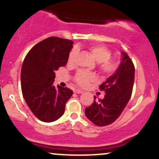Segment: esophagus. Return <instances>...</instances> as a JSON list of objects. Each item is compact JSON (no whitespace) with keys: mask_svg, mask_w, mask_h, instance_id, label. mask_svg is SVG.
I'll use <instances>...</instances> for the list:
<instances>
[{"mask_svg":"<svg viewBox=\"0 0 159 159\" xmlns=\"http://www.w3.org/2000/svg\"><path fill=\"white\" fill-rule=\"evenodd\" d=\"M74 93H77V94H81V93H84V91L81 90H74Z\"/></svg>","mask_w":159,"mask_h":159,"instance_id":"34e87169","label":"esophagus"}]
</instances>
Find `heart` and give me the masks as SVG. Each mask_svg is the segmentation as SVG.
<instances>
[{
  "label": "heart",
  "mask_w": 159,
  "mask_h": 159,
  "mask_svg": "<svg viewBox=\"0 0 159 159\" xmlns=\"http://www.w3.org/2000/svg\"><path fill=\"white\" fill-rule=\"evenodd\" d=\"M88 51L94 60L98 63V69L102 73L110 75L114 73L118 69L119 63L116 60L110 59L111 52L106 47L102 45H92L89 47ZM78 51L76 48L72 49L69 53L68 63L72 64L75 61ZM96 75L93 72H87L84 71H79L75 75V81L81 87H87L91 82L96 81Z\"/></svg>",
  "instance_id": "heart-1"
}]
</instances>
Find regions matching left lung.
Returning <instances> with one entry per match:
<instances>
[{
	"label": "left lung",
	"mask_w": 159,
	"mask_h": 159,
	"mask_svg": "<svg viewBox=\"0 0 159 159\" xmlns=\"http://www.w3.org/2000/svg\"><path fill=\"white\" fill-rule=\"evenodd\" d=\"M121 62L114 75L107 78L99 88L105 93L102 99L85 108V115L98 126H105L117 119L132 96L134 81V66L127 53L121 52Z\"/></svg>",
	"instance_id": "left-lung-1"
}]
</instances>
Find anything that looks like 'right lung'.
<instances>
[{
	"instance_id": "right-lung-1",
	"label": "right lung",
	"mask_w": 159,
	"mask_h": 159,
	"mask_svg": "<svg viewBox=\"0 0 159 159\" xmlns=\"http://www.w3.org/2000/svg\"><path fill=\"white\" fill-rule=\"evenodd\" d=\"M73 42L48 37L30 49L24 60L21 85L27 106L36 117L45 123L59 119L65 111L66 103L72 96L67 87L54 86L55 71L64 66Z\"/></svg>"
}]
</instances>
